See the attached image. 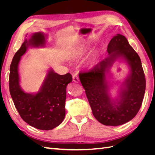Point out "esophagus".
Returning <instances> with one entry per match:
<instances>
[{
  "label": "esophagus",
  "mask_w": 155,
  "mask_h": 155,
  "mask_svg": "<svg viewBox=\"0 0 155 155\" xmlns=\"http://www.w3.org/2000/svg\"><path fill=\"white\" fill-rule=\"evenodd\" d=\"M73 81H74V82H76V83H79V77H78V74H73Z\"/></svg>",
  "instance_id": "1"
}]
</instances>
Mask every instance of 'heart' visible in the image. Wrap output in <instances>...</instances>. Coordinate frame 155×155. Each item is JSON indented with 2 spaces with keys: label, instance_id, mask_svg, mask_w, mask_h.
<instances>
[{
  "label": "heart",
  "instance_id": "b5f03b06",
  "mask_svg": "<svg viewBox=\"0 0 155 155\" xmlns=\"http://www.w3.org/2000/svg\"><path fill=\"white\" fill-rule=\"evenodd\" d=\"M86 48H83L82 49V50H81V51L80 52V54H79V55H83V54H85V52H86ZM96 56H97V54H96V52L95 53V54L92 57L88 60V65H90L91 67H93V66H94L95 65V64L96 63V62H97V59H96Z\"/></svg>",
  "mask_w": 155,
  "mask_h": 155
}]
</instances>
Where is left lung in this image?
<instances>
[{
  "label": "left lung",
  "mask_w": 155,
  "mask_h": 155,
  "mask_svg": "<svg viewBox=\"0 0 155 155\" xmlns=\"http://www.w3.org/2000/svg\"><path fill=\"white\" fill-rule=\"evenodd\" d=\"M107 56L92 70L79 72V78L95 118L105 125L118 126L132 120L142 105L145 91V74L141 60L125 37L117 34L107 46ZM130 67V74L123 84L116 100L111 99L105 73L118 58Z\"/></svg>",
  "instance_id": "left-lung-1"
}]
</instances>
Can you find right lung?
Listing matches in <instances>:
<instances>
[{
  "mask_svg": "<svg viewBox=\"0 0 155 155\" xmlns=\"http://www.w3.org/2000/svg\"><path fill=\"white\" fill-rule=\"evenodd\" d=\"M43 33L33 34L29 40L25 39L15 53L10 65L9 87L17 111L25 122L41 130H51L62 123L65 116L66 89L72 81V75H59L50 69L40 91L36 94L26 93L19 84L18 72L21 56L30 46H43L45 43Z\"/></svg>",
  "mask_w": 155,
  "mask_h": 155,
  "instance_id": "right-lung-1",
  "label": "right lung"
}]
</instances>
